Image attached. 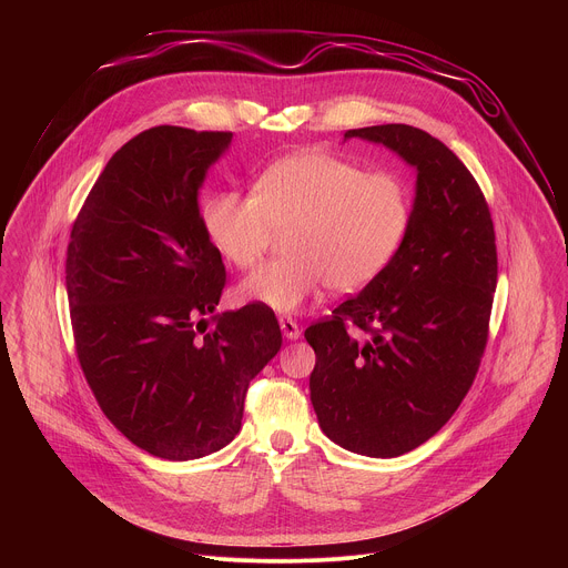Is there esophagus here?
Wrapping results in <instances>:
<instances>
[{
    "label": "esophagus",
    "instance_id": "esophagus-1",
    "mask_svg": "<svg viewBox=\"0 0 568 568\" xmlns=\"http://www.w3.org/2000/svg\"><path fill=\"white\" fill-rule=\"evenodd\" d=\"M278 323H281V331L287 339H298L301 337V331H298V323L292 318V316H278Z\"/></svg>",
    "mask_w": 568,
    "mask_h": 568
}]
</instances>
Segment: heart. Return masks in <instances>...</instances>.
<instances>
[{
  "label": "heart",
  "mask_w": 568,
  "mask_h": 568,
  "mask_svg": "<svg viewBox=\"0 0 568 568\" xmlns=\"http://www.w3.org/2000/svg\"><path fill=\"white\" fill-rule=\"evenodd\" d=\"M202 220L217 254L237 270L261 263L276 233L287 231V256L250 274L237 294L292 312L326 283L351 294L375 281L409 231L412 195L395 173L307 150L272 164L250 195L213 193Z\"/></svg>",
  "instance_id": "obj_1"
}]
</instances>
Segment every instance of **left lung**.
Here are the masks:
<instances>
[{"label":"left lung","instance_id":"1","mask_svg":"<svg viewBox=\"0 0 568 568\" xmlns=\"http://www.w3.org/2000/svg\"><path fill=\"white\" fill-rule=\"evenodd\" d=\"M344 136L395 150L418 186L393 261L305 331L316 355L310 399L331 440L393 458L429 440L478 373L497 290L495 224L471 173L429 132L386 123Z\"/></svg>","mask_w":568,"mask_h":568}]
</instances>
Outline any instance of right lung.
I'll return each instance as SVG.
<instances>
[{"instance_id":"add662e5","label":"right lung","mask_w":568,"mask_h":568,"mask_svg":"<svg viewBox=\"0 0 568 568\" xmlns=\"http://www.w3.org/2000/svg\"><path fill=\"white\" fill-rule=\"evenodd\" d=\"M231 132L156 125L112 154L64 263L75 355L108 420L143 452L202 458L242 425L250 382L281 351L261 303L215 314L226 272L200 186Z\"/></svg>"}]
</instances>
